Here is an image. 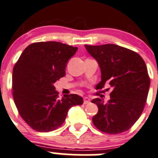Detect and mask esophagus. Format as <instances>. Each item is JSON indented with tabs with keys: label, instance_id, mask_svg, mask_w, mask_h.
I'll return each mask as SVG.
<instances>
[{
	"label": "esophagus",
	"instance_id": "1",
	"mask_svg": "<svg viewBox=\"0 0 158 158\" xmlns=\"http://www.w3.org/2000/svg\"><path fill=\"white\" fill-rule=\"evenodd\" d=\"M89 102H90V98H88V97H85V98H84V99H83L84 104H85V105L89 104Z\"/></svg>",
	"mask_w": 158,
	"mask_h": 158
}]
</instances>
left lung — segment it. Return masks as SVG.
Here are the masks:
<instances>
[{
	"mask_svg": "<svg viewBox=\"0 0 158 158\" xmlns=\"http://www.w3.org/2000/svg\"><path fill=\"white\" fill-rule=\"evenodd\" d=\"M85 47L101 69L98 89L106 82L113 88L108 102L99 98L92 101L98 108L92 122L106 134L126 131L139 118L147 101L150 78L145 63L137 52L115 44Z\"/></svg>",
	"mask_w": 158,
	"mask_h": 158,
	"instance_id": "obj_1",
	"label": "left lung"
}]
</instances>
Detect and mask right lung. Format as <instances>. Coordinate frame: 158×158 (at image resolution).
Wrapping results in <instances>:
<instances>
[{
	"label": "right lung",
	"mask_w": 158,
	"mask_h": 158,
	"mask_svg": "<svg viewBox=\"0 0 158 158\" xmlns=\"http://www.w3.org/2000/svg\"><path fill=\"white\" fill-rule=\"evenodd\" d=\"M77 49L55 41L34 43L23 51L14 66V103L22 118L35 131L55 130L64 122L70 108L83 103L76 94L60 99L54 86L66 75L67 63Z\"/></svg>",
	"instance_id": "right-lung-1"
}]
</instances>
